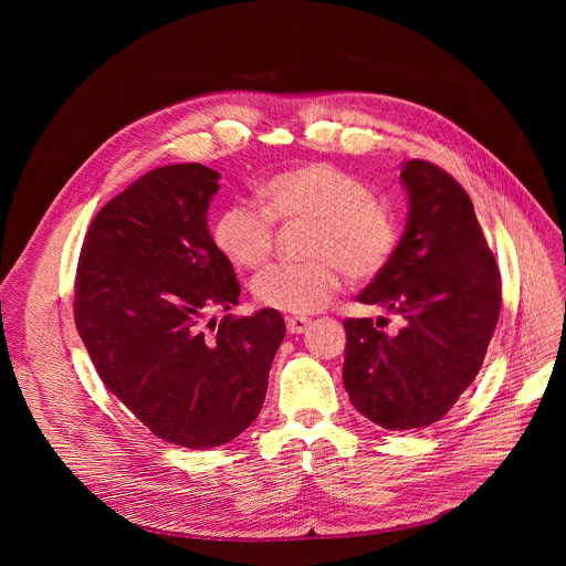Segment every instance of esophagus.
<instances>
[{"label": "esophagus", "instance_id": "34e87169", "mask_svg": "<svg viewBox=\"0 0 566 566\" xmlns=\"http://www.w3.org/2000/svg\"><path fill=\"white\" fill-rule=\"evenodd\" d=\"M286 328H289L291 335H301V333H305L310 328V318H305V316H289L286 318Z\"/></svg>", "mask_w": 566, "mask_h": 566}]
</instances>
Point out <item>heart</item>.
<instances>
[{"instance_id": "obj_1", "label": "heart", "mask_w": 566, "mask_h": 566, "mask_svg": "<svg viewBox=\"0 0 566 566\" xmlns=\"http://www.w3.org/2000/svg\"><path fill=\"white\" fill-rule=\"evenodd\" d=\"M261 208L227 206L213 224V243L238 268H261L273 254L275 220L314 222L305 263H277L254 284V298L271 310L312 314L333 301L344 273L374 280L397 252L395 218L360 178L331 165L284 169L259 188Z\"/></svg>"}]
</instances>
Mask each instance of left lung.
<instances>
[{"label": "left lung", "instance_id": "8db88e82", "mask_svg": "<svg viewBox=\"0 0 566 566\" xmlns=\"http://www.w3.org/2000/svg\"><path fill=\"white\" fill-rule=\"evenodd\" d=\"M408 224L385 271L358 295L406 318L397 335L346 318L344 388L390 431L438 422L480 374L500 316L502 284L468 192L438 165L408 160Z\"/></svg>", "mask_w": 566, "mask_h": 566}]
</instances>
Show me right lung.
I'll return each instance as SVG.
<instances>
[{
    "mask_svg": "<svg viewBox=\"0 0 566 566\" xmlns=\"http://www.w3.org/2000/svg\"><path fill=\"white\" fill-rule=\"evenodd\" d=\"M218 178L199 163L137 178L88 224L75 275V325L105 388L148 431L190 450L256 420L286 333L277 310L203 325L241 295L206 227Z\"/></svg>",
    "mask_w": 566,
    "mask_h": 566,
    "instance_id": "1",
    "label": "right lung"
}]
</instances>
